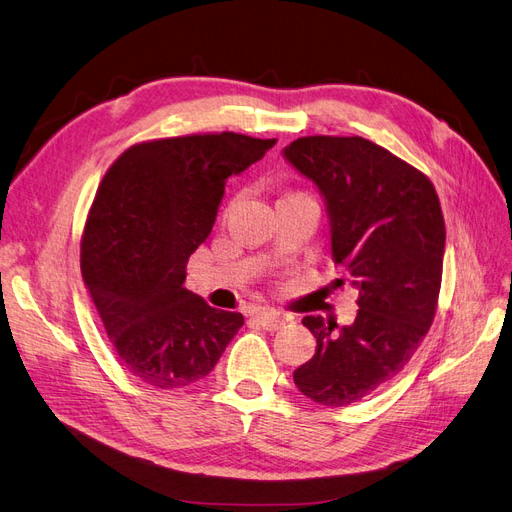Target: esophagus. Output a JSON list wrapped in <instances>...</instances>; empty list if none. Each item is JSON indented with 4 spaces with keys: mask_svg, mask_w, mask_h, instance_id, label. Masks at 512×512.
I'll use <instances>...</instances> for the list:
<instances>
[{
    "mask_svg": "<svg viewBox=\"0 0 512 512\" xmlns=\"http://www.w3.org/2000/svg\"><path fill=\"white\" fill-rule=\"evenodd\" d=\"M257 321V325H261L266 332H276V329H280L285 325V319L276 315V312H270V310H261L257 312V315L253 317Z\"/></svg>",
    "mask_w": 512,
    "mask_h": 512,
    "instance_id": "obj_1",
    "label": "esophagus"
}]
</instances>
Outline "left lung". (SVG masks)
<instances>
[{
  "instance_id": "left-lung-1",
  "label": "left lung",
  "mask_w": 512,
  "mask_h": 512,
  "mask_svg": "<svg viewBox=\"0 0 512 512\" xmlns=\"http://www.w3.org/2000/svg\"><path fill=\"white\" fill-rule=\"evenodd\" d=\"M283 157L319 189L332 259L359 291L351 325L302 319L317 353L293 381L312 402L349 406L391 381L432 325L444 257L440 202L430 178L366 138L306 136Z\"/></svg>"
}]
</instances>
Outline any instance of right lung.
I'll use <instances>...</instances> for the list:
<instances>
[{"instance_id":"1","label":"right lung","mask_w":512,"mask_h":512,"mask_svg":"<svg viewBox=\"0 0 512 512\" xmlns=\"http://www.w3.org/2000/svg\"><path fill=\"white\" fill-rule=\"evenodd\" d=\"M276 140L206 134L144 142L112 163L97 189L80 270L121 364L157 389L212 372L244 325L185 287L187 261L212 232L229 176Z\"/></svg>"}]
</instances>
